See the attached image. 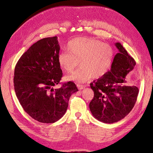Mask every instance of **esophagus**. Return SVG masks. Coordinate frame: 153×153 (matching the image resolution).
<instances>
[{
  "mask_svg": "<svg viewBox=\"0 0 153 153\" xmlns=\"http://www.w3.org/2000/svg\"><path fill=\"white\" fill-rule=\"evenodd\" d=\"M77 88H78L79 90L81 89H83V88H85V86L83 85H80V84H77Z\"/></svg>",
  "mask_w": 153,
  "mask_h": 153,
  "instance_id": "esophagus-1",
  "label": "esophagus"
}]
</instances>
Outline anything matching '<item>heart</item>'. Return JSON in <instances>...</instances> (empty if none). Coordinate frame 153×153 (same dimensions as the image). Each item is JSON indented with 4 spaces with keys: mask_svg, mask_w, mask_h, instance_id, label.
<instances>
[{
    "mask_svg": "<svg viewBox=\"0 0 153 153\" xmlns=\"http://www.w3.org/2000/svg\"><path fill=\"white\" fill-rule=\"evenodd\" d=\"M68 52L58 55V63L67 72H71L79 64L81 68L67 76V79L82 83L93 76L100 78L108 73L114 58V52L110 45L93 38L76 37L66 45Z\"/></svg>",
    "mask_w": 153,
    "mask_h": 153,
    "instance_id": "obj_1",
    "label": "heart"
}]
</instances>
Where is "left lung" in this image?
Listing matches in <instances>:
<instances>
[{
	"instance_id": "1",
	"label": "left lung",
	"mask_w": 153,
	"mask_h": 153,
	"mask_svg": "<svg viewBox=\"0 0 153 153\" xmlns=\"http://www.w3.org/2000/svg\"><path fill=\"white\" fill-rule=\"evenodd\" d=\"M119 51L114 58L111 70L90 83L94 97L89 103L92 114L99 121L112 123L121 120L130 112L137 100L139 89L123 85L126 77L136 62L120 43L115 44Z\"/></svg>"
}]
</instances>
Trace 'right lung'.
Segmentation results:
<instances>
[{
  "instance_id": "obj_1",
  "label": "right lung",
  "mask_w": 153,
  "mask_h": 153,
  "mask_svg": "<svg viewBox=\"0 0 153 153\" xmlns=\"http://www.w3.org/2000/svg\"><path fill=\"white\" fill-rule=\"evenodd\" d=\"M57 37L42 39L22 55L14 69L16 95L22 108L41 123H54L66 112L71 94L78 91L74 82L58 89L62 71L58 63Z\"/></svg>"
}]
</instances>
